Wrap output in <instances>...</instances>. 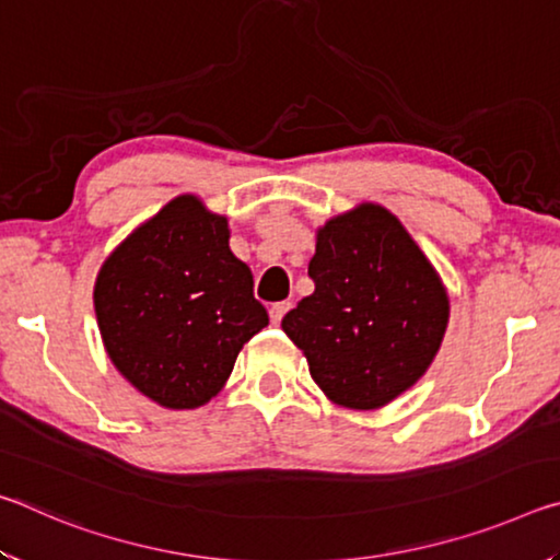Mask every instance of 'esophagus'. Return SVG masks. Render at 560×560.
<instances>
[{"label":"esophagus","mask_w":560,"mask_h":560,"mask_svg":"<svg viewBox=\"0 0 560 560\" xmlns=\"http://www.w3.org/2000/svg\"><path fill=\"white\" fill-rule=\"evenodd\" d=\"M291 308V303L289 301H279V303H271V308H269V318H271V324L277 326V324H281V318L287 316V311Z\"/></svg>","instance_id":"34e87169"}]
</instances>
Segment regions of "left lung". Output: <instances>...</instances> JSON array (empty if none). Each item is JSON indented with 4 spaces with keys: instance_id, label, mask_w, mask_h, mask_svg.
Wrapping results in <instances>:
<instances>
[{
    "instance_id": "8db88e82",
    "label": "left lung",
    "mask_w": 560,
    "mask_h": 560,
    "mask_svg": "<svg viewBox=\"0 0 560 560\" xmlns=\"http://www.w3.org/2000/svg\"><path fill=\"white\" fill-rule=\"evenodd\" d=\"M316 289L281 320L330 402L377 410L432 365L450 324L438 269L383 205L360 202L316 230Z\"/></svg>"
}]
</instances>
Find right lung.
<instances>
[{
  "label": "right lung",
  "instance_id": "add662e5",
  "mask_svg": "<svg viewBox=\"0 0 560 560\" xmlns=\"http://www.w3.org/2000/svg\"><path fill=\"white\" fill-rule=\"evenodd\" d=\"M252 269L230 249V220L177 195L101 264L93 306L116 371L167 410H195L269 324Z\"/></svg>",
  "mask_w": 560,
  "mask_h": 560
}]
</instances>
